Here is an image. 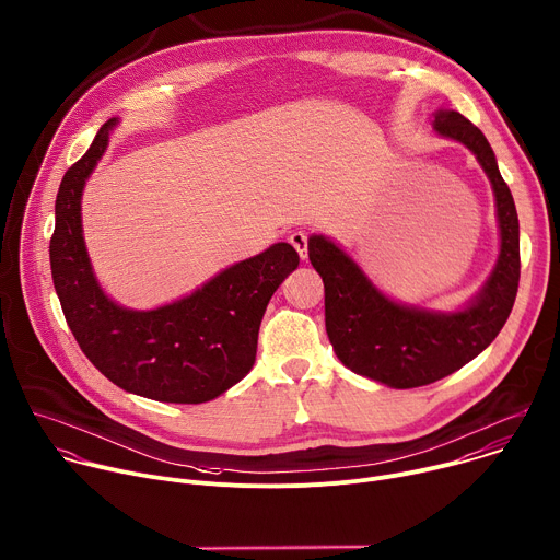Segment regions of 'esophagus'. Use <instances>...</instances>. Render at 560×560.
Here are the masks:
<instances>
[{
	"label": "esophagus",
	"mask_w": 560,
	"mask_h": 560,
	"mask_svg": "<svg viewBox=\"0 0 560 560\" xmlns=\"http://www.w3.org/2000/svg\"><path fill=\"white\" fill-rule=\"evenodd\" d=\"M289 243L293 245V249L298 252V256H300L302 260H306V254H308V245H306V234H304V232H293V234L289 236Z\"/></svg>",
	"instance_id": "34e87169"
}]
</instances>
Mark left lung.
<instances>
[{
  "label": "left lung",
  "instance_id": "1",
  "mask_svg": "<svg viewBox=\"0 0 560 560\" xmlns=\"http://www.w3.org/2000/svg\"><path fill=\"white\" fill-rule=\"evenodd\" d=\"M432 130L466 145L494 191L499 258L477 295L455 311L397 302L338 243L322 234L308 238V260L324 282V319L335 355L353 373L390 388L432 384L483 353L514 306L521 276L518 215L488 139L455 109L432 112Z\"/></svg>",
  "mask_w": 560,
  "mask_h": 560
}]
</instances>
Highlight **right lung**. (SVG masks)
Here are the masks:
<instances>
[{
    "instance_id": "add662e5",
    "label": "right lung",
    "mask_w": 560,
    "mask_h": 560,
    "mask_svg": "<svg viewBox=\"0 0 560 560\" xmlns=\"http://www.w3.org/2000/svg\"><path fill=\"white\" fill-rule=\"evenodd\" d=\"M117 126V117L103 124L59 185L50 241L55 291L81 351L112 384L154 401L202 404L254 369L267 304L300 256L289 243H276L148 311L112 300L88 256L81 196Z\"/></svg>"
}]
</instances>
